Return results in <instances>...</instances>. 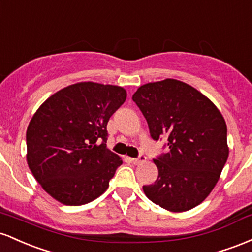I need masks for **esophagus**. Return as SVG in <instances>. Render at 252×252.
<instances>
[{
    "mask_svg": "<svg viewBox=\"0 0 252 252\" xmlns=\"http://www.w3.org/2000/svg\"><path fill=\"white\" fill-rule=\"evenodd\" d=\"M131 160H132V163H133V164H140V163L145 162L146 157L144 156V155H140V156L138 157V158H132Z\"/></svg>",
    "mask_w": 252,
    "mask_h": 252,
    "instance_id": "1",
    "label": "esophagus"
}]
</instances>
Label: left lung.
<instances>
[{"mask_svg":"<svg viewBox=\"0 0 252 252\" xmlns=\"http://www.w3.org/2000/svg\"><path fill=\"white\" fill-rule=\"evenodd\" d=\"M132 98L151 137L168 139V152L154 159L156 182L144 186V193L175 213L199 206L216 187L228 157L222 114L207 96L174 78L143 84Z\"/></svg>","mask_w":252,"mask_h":252,"instance_id":"obj_1","label":"left lung"}]
</instances>
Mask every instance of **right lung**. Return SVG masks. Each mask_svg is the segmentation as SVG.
Instances as JSON below:
<instances>
[{"label":"right lung","mask_w":252,"mask_h":252,"mask_svg":"<svg viewBox=\"0 0 252 252\" xmlns=\"http://www.w3.org/2000/svg\"><path fill=\"white\" fill-rule=\"evenodd\" d=\"M126 97L123 87L80 82L36 109L27 127L26 159L50 196L81 206L108 189L123 159L106 148L107 123Z\"/></svg>","instance_id":"obj_1"}]
</instances>
